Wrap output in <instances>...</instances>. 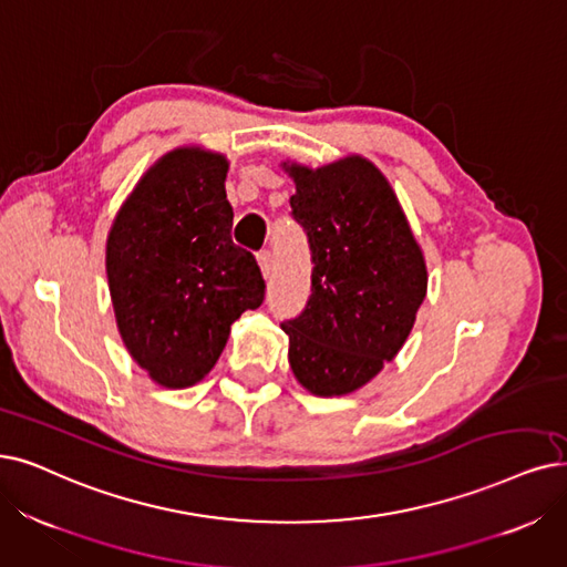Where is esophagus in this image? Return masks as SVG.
<instances>
[{
    "label": "esophagus",
    "mask_w": 567,
    "mask_h": 567,
    "mask_svg": "<svg viewBox=\"0 0 567 567\" xmlns=\"http://www.w3.org/2000/svg\"><path fill=\"white\" fill-rule=\"evenodd\" d=\"M258 265H260L262 277L269 279L271 271H275V256H271L269 251H260V254H258Z\"/></svg>",
    "instance_id": "1"
}]
</instances>
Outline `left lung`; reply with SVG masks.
<instances>
[{"label":"left lung","mask_w":567,"mask_h":567,"mask_svg":"<svg viewBox=\"0 0 567 567\" xmlns=\"http://www.w3.org/2000/svg\"><path fill=\"white\" fill-rule=\"evenodd\" d=\"M281 167L296 184L290 207L313 262L307 309L281 326L290 370L311 395H349L410 337L427 290L423 248L389 178L368 157Z\"/></svg>","instance_id":"left-lung-1"}]
</instances>
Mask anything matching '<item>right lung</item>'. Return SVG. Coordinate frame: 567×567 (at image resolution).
<instances>
[{"label":"right lung","mask_w":567,"mask_h":567,"mask_svg":"<svg viewBox=\"0 0 567 567\" xmlns=\"http://www.w3.org/2000/svg\"><path fill=\"white\" fill-rule=\"evenodd\" d=\"M230 163L176 146L142 174L106 235V281L130 358L165 389L205 379L230 326L265 298L254 254L233 244Z\"/></svg>","instance_id":"1"}]
</instances>
